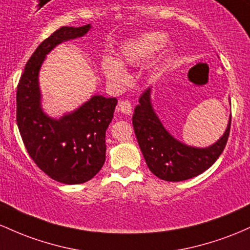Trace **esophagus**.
Returning <instances> with one entry per match:
<instances>
[{
  "mask_svg": "<svg viewBox=\"0 0 250 250\" xmlns=\"http://www.w3.org/2000/svg\"><path fill=\"white\" fill-rule=\"evenodd\" d=\"M118 111L122 112V113L124 114H131L132 113V106H131L130 102H126V100H124V102H120L119 104H118Z\"/></svg>",
  "mask_w": 250,
  "mask_h": 250,
  "instance_id": "esophagus-1",
  "label": "esophagus"
}]
</instances>
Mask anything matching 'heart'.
<instances>
[{
    "instance_id": "obj_1",
    "label": "heart",
    "mask_w": 250,
    "mask_h": 250,
    "mask_svg": "<svg viewBox=\"0 0 250 250\" xmlns=\"http://www.w3.org/2000/svg\"><path fill=\"white\" fill-rule=\"evenodd\" d=\"M163 36L156 33L147 34L139 39L138 41L130 42L122 48L120 52V62L123 64H137L143 59L147 58L156 50L161 48ZM102 69L108 83L114 86H122L127 83L128 75L124 67L117 60L110 57L104 58L102 60Z\"/></svg>"
}]
</instances>
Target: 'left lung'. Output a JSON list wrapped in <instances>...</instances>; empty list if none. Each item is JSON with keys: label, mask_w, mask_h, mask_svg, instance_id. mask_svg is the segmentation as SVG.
Masks as SVG:
<instances>
[{"label": "left lung", "mask_w": 250, "mask_h": 250, "mask_svg": "<svg viewBox=\"0 0 250 250\" xmlns=\"http://www.w3.org/2000/svg\"><path fill=\"white\" fill-rule=\"evenodd\" d=\"M132 124L151 172L164 181L181 182L201 175L217 161L230 132L231 114L227 130L215 144L208 147L189 146L165 130L153 111L151 88H147L140 95L139 105L134 108Z\"/></svg>", "instance_id": "1"}]
</instances>
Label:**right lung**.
Segmentation results:
<instances>
[{"label":"right lung","instance_id":"1","mask_svg":"<svg viewBox=\"0 0 250 250\" xmlns=\"http://www.w3.org/2000/svg\"><path fill=\"white\" fill-rule=\"evenodd\" d=\"M89 29L91 24L61 27L42 41L28 60L16 92V122L28 153L46 175L63 184L85 183L103 167L106 130L118 100L93 95L71 113L50 118L41 107L39 72L55 46Z\"/></svg>","mask_w":250,"mask_h":250}]
</instances>
